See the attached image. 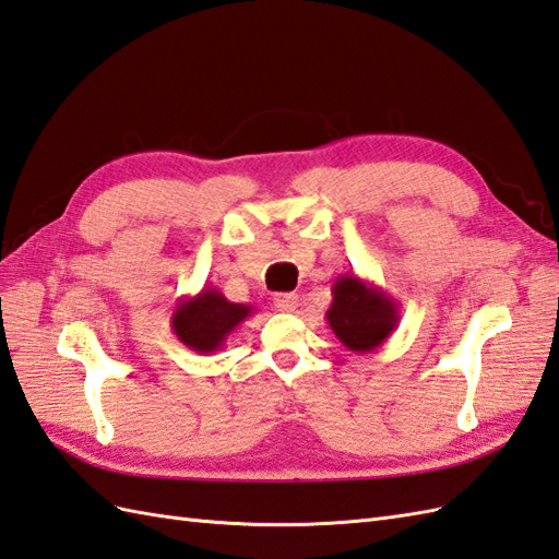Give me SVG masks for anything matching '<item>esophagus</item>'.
<instances>
[{"label":"esophagus","instance_id":"obj_1","mask_svg":"<svg viewBox=\"0 0 559 559\" xmlns=\"http://www.w3.org/2000/svg\"><path fill=\"white\" fill-rule=\"evenodd\" d=\"M275 308L282 310V312H294L298 308V294L294 292H282V294H275Z\"/></svg>","mask_w":559,"mask_h":559}]
</instances>
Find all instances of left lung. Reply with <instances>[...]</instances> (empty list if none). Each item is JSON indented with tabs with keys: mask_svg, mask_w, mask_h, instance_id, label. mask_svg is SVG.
<instances>
[{
	"mask_svg": "<svg viewBox=\"0 0 559 559\" xmlns=\"http://www.w3.org/2000/svg\"><path fill=\"white\" fill-rule=\"evenodd\" d=\"M332 332L353 353H372L399 326V301L358 275H338L324 312Z\"/></svg>",
	"mask_w": 559,
	"mask_h": 559,
	"instance_id": "8db88e82",
	"label": "left lung"
}]
</instances>
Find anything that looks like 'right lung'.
<instances>
[{"mask_svg":"<svg viewBox=\"0 0 559 559\" xmlns=\"http://www.w3.org/2000/svg\"><path fill=\"white\" fill-rule=\"evenodd\" d=\"M251 312L253 306L227 301L221 289L206 284L197 296H182L177 301L170 330L189 350L209 356V353L223 350L229 334L251 318Z\"/></svg>","mask_w":559,"mask_h":559,"instance_id":"right-lung-1","label":"right lung"}]
</instances>
